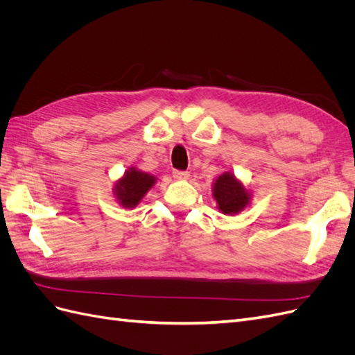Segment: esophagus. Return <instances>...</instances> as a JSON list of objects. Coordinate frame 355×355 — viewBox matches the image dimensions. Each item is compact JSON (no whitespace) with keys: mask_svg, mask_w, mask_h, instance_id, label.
<instances>
[{"mask_svg":"<svg viewBox=\"0 0 355 355\" xmlns=\"http://www.w3.org/2000/svg\"><path fill=\"white\" fill-rule=\"evenodd\" d=\"M173 178L179 179V180H185V179L189 178V173H188V171H184V170H175Z\"/></svg>","mask_w":355,"mask_h":355,"instance_id":"obj_1","label":"esophagus"}]
</instances>
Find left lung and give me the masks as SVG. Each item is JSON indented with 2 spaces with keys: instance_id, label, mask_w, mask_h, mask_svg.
<instances>
[{
  "instance_id": "8db88e82",
  "label": "left lung",
  "mask_w": 355,
  "mask_h": 355,
  "mask_svg": "<svg viewBox=\"0 0 355 355\" xmlns=\"http://www.w3.org/2000/svg\"><path fill=\"white\" fill-rule=\"evenodd\" d=\"M213 196L218 202V209L223 214L241 211L250 200L247 189L231 173H223L214 182Z\"/></svg>"
}]
</instances>
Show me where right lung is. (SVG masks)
I'll return each mask as SVG.
<instances>
[{
    "label": "right lung",
    "mask_w": 355,
    "mask_h": 355,
    "mask_svg": "<svg viewBox=\"0 0 355 355\" xmlns=\"http://www.w3.org/2000/svg\"><path fill=\"white\" fill-rule=\"evenodd\" d=\"M154 184V176L144 173V171H137L136 168H130L125 171L123 179L118 180L115 187V196L123 207L132 209L137 206L139 201L144 198V196L153 188Z\"/></svg>",
    "instance_id": "1"
}]
</instances>
